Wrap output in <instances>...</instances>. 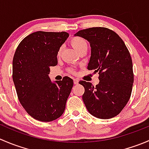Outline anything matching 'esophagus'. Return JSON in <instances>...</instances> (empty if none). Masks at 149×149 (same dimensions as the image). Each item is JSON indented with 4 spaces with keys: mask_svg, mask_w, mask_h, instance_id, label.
I'll return each instance as SVG.
<instances>
[{
    "mask_svg": "<svg viewBox=\"0 0 149 149\" xmlns=\"http://www.w3.org/2000/svg\"><path fill=\"white\" fill-rule=\"evenodd\" d=\"M79 81L77 79H73V83H74V84H79Z\"/></svg>",
    "mask_w": 149,
    "mask_h": 149,
    "instance_id": "esophagus-1",
    "label": "esophagus"
}]
</instances>
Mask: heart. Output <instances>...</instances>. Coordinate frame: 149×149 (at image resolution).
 I'll use <instances>...</instances> for the list:
<instances>
[{"instance_id": "heart-1", "label": "heart", "mask_w": 149, "mask_h": 149, "mask_svg": "<svg viewBox=\"0 0 149 149\" xmlns=\"http://www.w3.org/2000/svg\"><path fill=\"white\" fill-rule=\"evenodd\" d=\"M70 42L71 46L73 47V49L77 52H80L81 49H85V48L87 49V47H88L86 41L84 38H82V37H77V36L72 37L70 39ZM60 53H61V49L58 51V55H60Z\"/></svg>"}]
</instances>
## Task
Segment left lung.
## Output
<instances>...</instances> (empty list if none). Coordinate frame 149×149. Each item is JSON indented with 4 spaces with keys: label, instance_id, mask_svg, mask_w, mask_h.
<instances>
[{
    "label": "left lung",
    "instance_id": "1",
    "mask_svg": "<svg viewBox=\"0 0 149 149\" xmlns=\"http://www.w3.org/2000/svg\"><path fill=\"white\" fill-rule=\"evenodd\" d=\"M91 47L88 69L100 74L94 86L81 81L85 88L82 99L87 110L100 119L117 116L129 101L133 84V63L128 49L118 34L104 27L80 30L74 34Z\"/></svg>",
    "mask_w": 149,
    "mask_h": 149
}]
</instances>
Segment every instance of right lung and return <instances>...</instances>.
Wrapping results in <instances>:
<instances>
[{"label":"right lung","instance_id":"add662e5","mask_svg":"<svg viewBox=\"0 0 149 149\" xmlns=\"http://www.w3.org/2000/svg\"><path fill=\"white\" fill-rule=\"evenodd\" d=\"M68 33L36 31L25 37L18 46L13 59V81L18 98L30 116L42 122L59 118L73 81L65 76L52 81L50 66L58 64V51Z\"/></svg>","mask_w":149,"mask_h":149}]
</instances>
